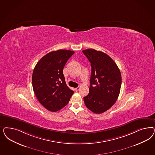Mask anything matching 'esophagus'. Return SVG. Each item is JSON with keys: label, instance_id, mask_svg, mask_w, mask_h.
Listing matches in <instances>:
<instances>
[{"label": "esophagus", "instance_id": "obj_1", "mask_svg": "<svg viewBox=\"0 0 155 155\" xmlns=\"http://www.w3.org/2000/svg\"><path fill=\"white\" fill-rule=\"evenodd\" d=\"M79 89H80V87H77V88H75V91H76V92H78V91L79 90Z\"/></svg>", "mask_w": 155, "mask_h": 155}]
</instances>
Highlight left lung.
<instances>
[{
    "label": "left lung",
    "instance_id": "8db88e82",
    "mask_svg": "<svg viewBox=\"0 0 155 155\" xmlns=\"http://www.w3.org/2000/svg\"><path fill=\"white\" fill-rule=\"evenodd\" d=\"M83 52L91 65L90 92L84 97L87 108L101 114L114 105L120 94L121 75L115 61L105 53L94 49Z\"/></svg>",
    "mask_w": 155,
    "mask_h": 155
}]
</instances>
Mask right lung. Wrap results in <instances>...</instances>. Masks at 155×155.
Masks as SVG:
<instances>
[{"label":"right lung","mask_w":155,"mask_h":155,"mask_svg":"<svg viewBox=\"0 0 155 155\" xmlns=\"http://www.w3.org/2000/svg\"><path fill=\"white\" fill-rule=\"evenodd\" d=\"M75 52L59 50L45 55L34 68L32 82L40 104L51 112L61 110L74 93L65 83L63 68Z\"/></svg>","instance_id":"right-lung-1"}]
</instances>
